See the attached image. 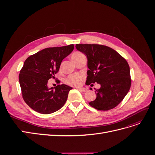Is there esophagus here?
<instances>
[{
	"label": "esophagus",
	"mask_w": 155,
	"mask_h": 155,
	"mask_svg": "<svg viewBox=\"0 0 155 155\" xmlns=\"http://www.w3.org/2000/svg\"><path fill=\"white\" fill-rule=\"evenodd\" d=\"M76 88L78 89V90L81 92H87V89L85 88H83V87H77Z\"/></svg>",
	"instance_id": "1"
}]
</instances>
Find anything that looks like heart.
<instances>
[{
  "mask_svg": "<svg viewBox=\"0 0 155 155\" xmlns=\"http://www.w3.org/2000/svg\"><path fill=\"white\" fill-rule=\"evenodd\" d=\"M84 55L82 53L76 51L72 55V59L73 61L75 63L76 61L81 56ZM83 80V77L78 75H70L66 79H65V83H67L69 85L72 86H78L81 85V81Z\"/></svg>",
  "mask_w": 155,
  "mask_h": 155,
  "instance_id": "1",
  "label": "heart"
}]
</instances>
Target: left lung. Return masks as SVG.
I'll use <instances>...</instances> for the list:
<instances>
[{"label": "left lung", "mask_w": 155, "mask_h": 155, "mask_svg": "<svg viewBox=\"0 0 155 155\" xmlns=\"http://www.w3.org/2000/svg\"><path fill=\"white\" fill-rule=\"evenodd\" d=\"M78 50L87 58L86 84L99 83L96 98L89 105L100 110L113 109L128 93L131 79L127 61L109 46L101 45L77 44Z\"/></svg>", "instance_id": "left-lung-1"}]
</instances>
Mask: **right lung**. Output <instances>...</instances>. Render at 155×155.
<instances>
[{
  "mask_svg": "<svg viewBox=\"0 0 155 155\" xmlns=\"http://www.w3.org/2000/svg\"><path fill=\"white\" fill-rule=\"evenodd\" d=\"M74 50V45L47 48L28 58L21 70L18 79L26 104L41 114L58 110L67 101L72 88L62 84L48 87L50 79H55L61 63Z\"/></svg>",
  "mask_w": 155,
  "mask_h": 155,
  "instance_id": "obj_1",
  "label": "right lung"
}]
</instances>
